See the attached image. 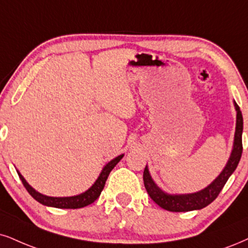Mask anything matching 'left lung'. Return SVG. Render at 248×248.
Wrapping results in <instances>:
<instances>
[{"label":"left lung","mask_w":248,"mask_h":248,"mask_svg":"<svg viewBox=\"0 0 248 248\" xmlns=\"http://www.w3.org/2000/svg\"><path fill=\"white\" fill-rule=\"evenodd\" d=\"M234 108L237 111V122H236V132H234L233 148H232L231 155L229 161L222 172L219 173L212 184L204 187L201 191L195 193L188 194H168L163 192L158 186L155 184L152 176L149 175L148 168L146 166L143 170V184L147 189V193L155 203L158 204L161 208L169 210V212H191V210L202 209L204 207L212 203L222 188L224 187L225 183L228 182L233 171L239 163L241 153H243V141H241V134H243V115H241L239 106L234 102Z\"/></svg>","instance_id":"8db88e82"}]
</instances>
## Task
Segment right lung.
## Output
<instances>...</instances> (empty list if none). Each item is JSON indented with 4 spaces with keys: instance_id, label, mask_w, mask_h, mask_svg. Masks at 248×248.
Wrapping results in <instances>:
<instances>
[{
    "instance_id": "1",
    "label": "right lung",
    "mask_w": 248,
    "mask_h": 248,
    "mask_svg": "<svg viewBox=\"0 0 248 248\" xmlns=\"http://www.w3.org/2000/svg\"><path fill=\"white\" fill-rule=\"evenodd\" d=\"M124 156V154L119 155V156L115 157L114 160H111L108 163L106 164L105 168H103L102 171H101L100 176L97 177L93 185L91 186L87 191H85L84 193L73 195V197H63V198H56V197H47V195H44L39 193L38 191H35L34 188L31 186L29 183L26 182L25 178L20 175L19 171L17 170L18 176L23 183V185L25 186L27 192L32 195L33 198L35 199L36 201L40 203L45 204V206L48 207H55V208H64V209H77V208H82V207H86L88 204L93 203L94 201L96 200L97 198L100 197L101 192H102L103 187H105L106 180L108 178L110 171L114 169L116 164L118 163L119 161L122 160V157Z\"/></svg>"
}]
</instances>
